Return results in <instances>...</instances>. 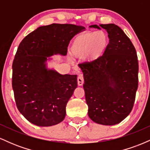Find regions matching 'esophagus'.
<instances>
[{
	"label": "esophagus",
	"mask_w": 150,
	"mask_h": 150,
	"mask_svg": "<svg viewBox=\"0 0 150 150\" xmlns=\"http://www.w3.org/2000/svg\"><path fill=\"white\" fill-rule=\"evenodd\" d=\"M84 83V77L82 74H79L77 77V84L79 86H82Z\"/></svg>",
	"instance_id": "esophagus-1"
}]
</instances>
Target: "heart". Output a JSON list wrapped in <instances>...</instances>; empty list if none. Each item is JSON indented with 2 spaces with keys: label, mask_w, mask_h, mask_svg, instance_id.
<instances>
[{
  "label": "heart",
  "mask_w": 150,
  "mask_h": 150,
  "mask_svg": "<svg viewBox=\"0 0 150 150\" xmlns=\"http://www.w3.org/2000/svg\"><path fill=\"white\" fill-rule=\"evenodd\" d=\"M108 44V36L104 31H87L74 38L70 52L75 57L82 58L86 63H93L104 54Z\"/></svg>",
  "instance_id": "heart-1"
}]
</instances>
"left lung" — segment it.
<instances>
[{"instance_id":"8db88e82","label":"left lung","mask_w":150,"mask_h":150,"mask_svg":"<svg viewBox=\"0 0 150 150\" xmlns=\"http://www.w3.org/2000/svg\"><path fill=\"white\" fill-rule=\"evenodd\" d=\"M108 32L104 54L93 63L79 64L84 75L88 116L98 124L120 123L131 112L138 87V60L131 41L114 24L91 25Z\"/></svg>"}]
</instances>
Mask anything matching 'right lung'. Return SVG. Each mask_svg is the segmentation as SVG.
Returning <instances> with one entry per match:
<instances>
[{"label":"right lung","mask_w":150,"mask_h":150,"mask_svg":"<svg viewBox=\"0 0 150 150\" xmlns=\"http://www.w3.org/2000/svg\"><path fill=\"white\" fill-rule=\"evenodd\" d=\"M85 27L56 24L38 27L19 45L13 63L12 86L19 111L30 123L47 127L65 117L67 103L77 87V75L46 68L54 54L66 56L70 41Z\"/></svg>","instance_id":"add662e5"}]
</instances>
